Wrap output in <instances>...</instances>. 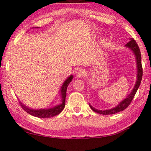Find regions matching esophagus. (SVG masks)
<instances>
[{
	"label": "esophagus",
	"mask_w": 151,
	"mask_h": 151,
	"mask_svg": "<svg viewBox=\"0 0 151 151\" xmlns=\"http://www.w3.org/2000/svg\"><path fill=\"white\" fill-rule=\"evenodd\" d=\"M85 70L83 69H80L78 70V71L76 72V75H77V77L79 78H82L85 76Z\"/></svg>",
	"instance_id": "34e87169"
}]
</instances>
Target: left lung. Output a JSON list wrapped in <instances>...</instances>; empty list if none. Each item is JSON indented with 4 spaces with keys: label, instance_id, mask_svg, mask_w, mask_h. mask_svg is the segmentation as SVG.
<instances>
[{
    "label": "left lung",
    "instance_id": "1",
    "mask_svg": "<svg viewBox=\"0 0 151 151\" xmlns=\"http://www.w3.org/2000/svg\"><path fill=\"white\" fill-rule=\"evenodd\" d=\"M126 47L128 48H130L132 50V52H134V55L136 57L137 60V80L136 81V84L134 86V87L132 90L131 93L128 95L125 99L123 100L121 103H120L117 106H116L115 108H112L110 110H96L93 107H92L91 106H90V107L91 109L97 113L101 114H113L117 112L123 111L124 110H125L128 106L130 105V104L131 103L132 100L133 99L134 95H135L139 87L140 83H141L142 79V75H143V69H142V56H141V52H140L139 47L137 43L135 40L133 39H130V41L126 45Z\"/></svg>",
    "mask_w": 151,
    "mask_h": 151
}]
</instances>
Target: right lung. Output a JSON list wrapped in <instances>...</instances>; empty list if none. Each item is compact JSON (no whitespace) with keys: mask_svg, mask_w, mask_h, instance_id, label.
I'll use <instances>...</instances> for the list:
<instances>
[{"mask_svg":"<svg viewBox=\"0 0 151 151\" xmlns=\"http://www.w3.org/2000/svg\"><path fill=\"white\" fill-rule=\"evenodd\" d=\"M72 75L70 76L67 79L65 80V81L64 82L63 86L61 87V95H62V104L60 105H58L55 108H50V109H41V110H33L30 109L26 107L21 103V106L23 109L25 110V112H27V113L31 114L32 116H37L39 118H50L52 117V116H55L57 114H59L62 110H63L64 107L65 105V96H66V91H67V88L68 86L69 85V83L72 81Z\"/></svg>","mask_w":151,"mask_h":151,"instance_id":"1","label":"right lung"}]
</instances>
